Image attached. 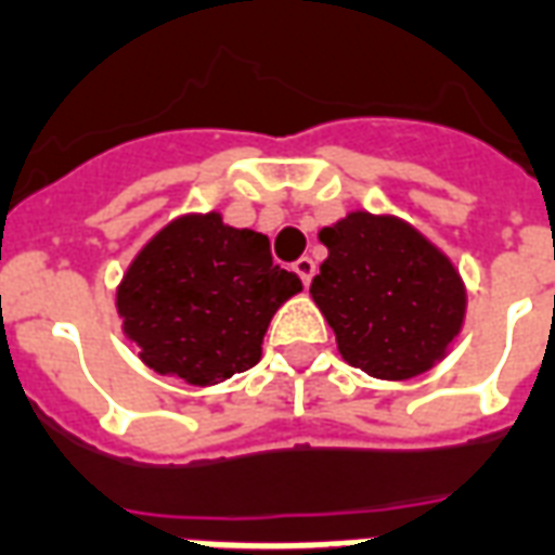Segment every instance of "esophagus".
I'll return each mask as SVG.
<instances>
[{
	"instance_id": "esophagus-1",
	"label": "esophagus",
	"mask_w": 555,
	"mask_h": 555,
	"mask_svg": "<svg viewBox=\"0 0 555 555\" xmlns=\"http://www.w3.org/2000/svg\"><path fill=\"white\" fill-rule=\"evenodd\" d=\"M294 273L299 279H302V285H311V279H314V273H317L314 259H308V256H302V259H296L294 261Z\"/></svg>"
}]
</instances>
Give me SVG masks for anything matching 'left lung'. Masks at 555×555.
I'll return each instance as SVG.
<instances>
[{"label": "left lung", "mask_w": 555, "mask_h": 555, "mask_svg": "<svg viewBox=\"0 0 555 555\" xmlns=\"http://www.w3.org/2000/svg\"><path fill=\"white\" fill-rule=\"evenodd\" d=\"M328 259L311 296L337 334V349L366 375L404 380L446 354L465 314L454 264L413 227L352 211L325 227Z\"/></svg>", "instance_id": "1"}]
</instances>
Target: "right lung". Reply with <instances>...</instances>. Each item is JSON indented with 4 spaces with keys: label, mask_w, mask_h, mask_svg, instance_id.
<instances>
[{
    "label": "right lung",
    "mask_w": 555,
    "mask_h": 555,
    "mask_svg": "<svg viewBox=\"0 0 555 555\" xmlns=\"http://www.w3.org/2000/svg\"><path fill=\"white\" fill-rule=\"evenodd\" d=\"M299 291L261 232L209 211L168 223L139 253L116 306L151 370L209 387L259 363L270 317Z\"/></svg>",
    "instance_id": "right-lung-1"
}]
</instances>
